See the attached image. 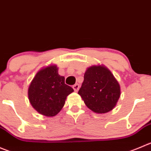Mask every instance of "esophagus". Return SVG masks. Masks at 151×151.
<instances>
[{"instance_id":"obj_1","label":"esophagus","mask_w":151,"mask_h":151,"mask_svg":"<svg viewBox=\"0 0 151 151\" xmlns=\"http://www.w3.org/2000/svg\"><path fill=\"white\" fill-rule=\"evenodd\" d=\"M73 88H74V91L77 92L78 91L79 88H80V85H79L78 83H76L75 85H74V86H73Z\"/></svg>"}]
</instances>
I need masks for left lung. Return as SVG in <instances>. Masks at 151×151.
Listing matches in <instances>:
<instances>
[{
	"label": "left lung",
	"mask_w": 151,
	"mask_h": 151,
	"mask_svg": "<svg viewBox=\"0 0 151 151\" xmlns=\"http://www.w3.org/2000/svg\"><path fill=\"white\" fill-rule=\"evenodd\" d=\"M78 93L89 109L105 114L116 106L120 96V86L106 67L92 65L85 72Z\"/></svg>",
	"instance_id": "left-lung-1"
}]
</instances>
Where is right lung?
<instances>
[{"label":"right lung","instance_id":"obj_1","mask_svg":"<svg viewBox=\"0 0 151 151\" xmlns=\"http://www.w3.org/2000/svg\"><path fill=\"white\" fill-rule=\"evenodd\" d=\"M73 91L72 88L65 84V77L59 75L57 65H51L37 73L29 85L28 96L31 105L40 114L54 116Z\"/></svg>","mask_w":151,"mask_h":151}]
</instances>
